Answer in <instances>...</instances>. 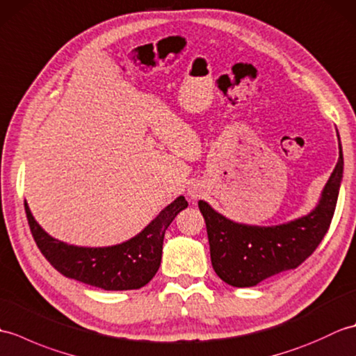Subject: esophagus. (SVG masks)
<instances>
[{"label": "esophagus", "instance_id": "1", "mask_svg": "<svg viewBox=\"0 0 356 356\" xmlns=\"http://www.w3.org/2000/svg\"><path fill=\"white\" fill-rule=\"evenodd\" d=\"M191 194V199H197L199 195H197V193H190Z\"/></svg>", "mask_w": 356, "mask_h": 356}]
</instances>
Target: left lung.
<instances>
[{"instance_id":"left-lung-1","label":"left lung","mask_w":356,"mask_h":356,"mask_svg":"<svg viewBox=\"0 0 356 356\" xmlns=\"http://www.w3.org/2000/svg\"><path fill=\"white\" fill-rule=\"evenodd\" d=\"M339 157L315 208L291 222L259 226L234 222L199 200L207 223L211 263L216 274L234 287H252L280 272L298 268L330 226L343 180V147L338 136Z\"/></svg>"}]
</instances>
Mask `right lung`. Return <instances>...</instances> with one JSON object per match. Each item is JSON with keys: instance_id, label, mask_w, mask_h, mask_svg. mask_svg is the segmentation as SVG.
Wrapping results in <instances>:
<instances>
[{"instance_id": "add662e5", "label": "right lung", "mask_w": 356, "mask_h": 356, "mask_svg": "<svg viewBox=\"0 0 356 356\" xmlns=\"http://www.w3.org/2000/svg\"><path fill=\"white\" fill-rule=\"evenodd\" d=\"M24 207L38 248L64 277L104 291H133L140 289L156 275L162 260L165 231L188 202L179 195L134 237L102 248L69 245L51 237L35 220L27 202Z\"/></svg>"}]
</instances>
